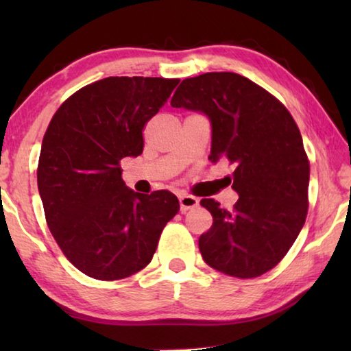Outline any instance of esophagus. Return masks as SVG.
Listing matches in <instances>:
<instances>
[{"label":"esophagus","mask_w":351,"mask_h":351,"mask_svg":"<svg viewBox=\"0 0 351 351\" xmlns=\"http://www.w3.org/2000/svg\"><path fill=\"white\" fill-rule=\"evenodd\" d=\"M199 204V199L192 197V195H181L180 197V207L181 212H187L193 207H197Z\"/></svg>","instance_id":"esophagus-1"}]
</instances>
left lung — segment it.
Here are the masks:
<instances>
[{"label": "left lung", "instance_id": "left-lung-1", "mask_svg": "<svg viewBox=\"0 0 351 351\" xmlns=\"http://www.w3.org/2000/svg\"><path fill=\"white\" fill-rule=\"evenodd\" d=\"M170 105L204 112L212 123L209 159L234 165L230 181L240 195L234 209L201 199L213 218L198 240L204 261L239 278L271 271L293 246L308 213L310 161L291 112L235 73L182 80Z\"/></svg>", "mask_w": 351, "mask_h": 351}]
</instances>
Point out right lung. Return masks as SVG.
Returning a JSON list of instances; mask_svg holds the SVG:
<instances>
[{"instance_id":"1","label":"right lung","mask_w":351,"mask_h":351,"mask_svg":"<svg viewBox=\"0 0 351 351\" xmlns=\"http://www.w3.org/2000/svg\"><path fill=\"white\" fill-rule=\"evenodd\" d=\"M180 79L106 77L80 88L52 116L37 182L47 228L71 263L97 280H121L150 263L180 212L169 190L136 193L121 161L144 150L142 132Z\"/></svg>"}]
</instances>
